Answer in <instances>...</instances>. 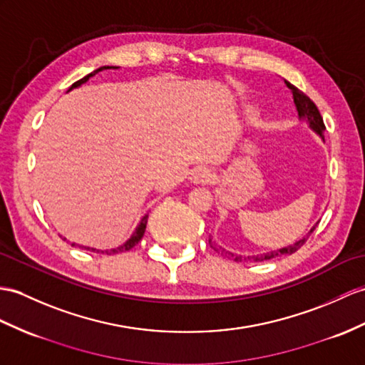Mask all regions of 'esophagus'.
I'll list each match as a JSON object with an SVG mask.
<instances>
[{"mask_svg": "<svg viewBox=\"0 0 365 365\" xmlns=\"http://www.w3.org/2000/svg\"><path fill=\"white\" fill-rule=\"evenodd\" d=\"M212 180V173L206 167H197L190 173V181L193 184H207Z\"/></svg>", "mask_w": 365, "mask_h": 365, "instance_id": "34e87169", "label": "esophagus"}]
</instances>
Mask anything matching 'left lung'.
I'll return each mask as SVG.
<instances>
[{"label": "left lung", "mask_w": 365, "mask_h": 365, "mask_svg": "<svg viewBox=\"0 0 365 365\" xmlns=\"http://www.w3.org/2000/svg\"><path fill=\"white\" fill-rule=\"evenodd\" d=\"M287 86L291 90L292 93V99H294V103H296V108H297V113H299V119L302 120H307L309 123V128L316 131L319 136H321L324 139V131H325V123H324V119L321 113H319L317 106L314 105V102L309 99V97L302 93L299 88H296L294 85H291L288 80H285ZM317 226V225H316ZM316 226L311 227L309 232L302 237L299 242H296L294 245H289L287 247H282V250H277V251H269L266 254H260V255H247V257H243V255H237V254H232L226 251L225 247H221L218 245H215V242H212V238H209V245L213 251H217L218 254L225 255V257H230V259H234L235 262H264V260H271V259H275V257H283V255H291L294 254L296 251H299L302 246L305 245V242L308 240V237L313 234V230L316 229Z\"/></svg>", "instance_id": "8db88e82"}]
</instances>
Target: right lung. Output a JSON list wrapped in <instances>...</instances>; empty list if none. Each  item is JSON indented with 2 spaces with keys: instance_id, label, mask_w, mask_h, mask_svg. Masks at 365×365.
<instances>
[{
  "instance_id": "obj_1",
  "label": "right lung",
  "mask_w": 365,
  "mask_h": 365,
  "mask_svg": "<svg viewBox=\"0 0 365 365\" xmlns=\"http://www.w3.org/2000/svg\"><path fill=\"white\" fill-rule=\"evenodd\" d=\"M118 69V66H101L99 69H96V71H93L91 74H88V76H85L83 78H80V80H77L76 83H73L69 86V90L68 91H71V90H74V88H77V86H80L82 83H85V82H88V80H90L93 76H96L97 73H101V71H103V69ZM147 218H148V215H145L144 218L140 220V223L138 225V227H136V230L135 232H133V235L127 240L125 243H123L122 246H119V247H115V250H110V251H97V252H105V254H118V252H125V251H130L131 247H135L139 242H140V238L144 237V232H145V227H147ZM66 240V238H65ZM73 246H76V243H73ZM78 247H83V250H86V251H96L94 247H88V246H78Z\"/></svg>"
}]
</instances>
